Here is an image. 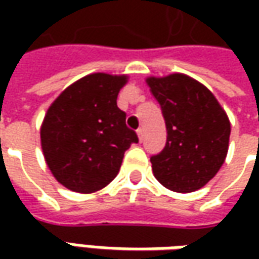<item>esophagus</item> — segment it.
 <instances>
[{
  "label": "esophagus",
  "instance_id": "esophagus-1",
  "mask_svg": "<svg viewBox=\"0 0 259 259\" xmlns=\"http://www.w3.org/2000/svg\"><path fill=\"white\" fill-rule=\"evenodd\" d=\"M137 135H138L140 141H143V140H144V130H143V128H138V130H137Z\"/></svg>",
  "mask_w": 259,
  "mask_h": 259
}]
</instances>
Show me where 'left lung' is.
Returning <instances> with one entry per match:
<instances>
[{
    "instance_id": "8db88e82",
    "label": "left lung",
    "mask_w": 259,
    "mask_h": 259,
    "mask_svg": "<svg viewBox=\"0 0 259 259\" xmlns=\"http://www.w3.org/2000/svg\"><path fill=\"white\" fill-rule=\"evenodd\" d=\"M151 94L161 106L167 143L153 155L155 179L164 187L190 193L203 187L224 164L231 124L213 94L182 73L148 77Z\"/></svg>"
}]
</instances>
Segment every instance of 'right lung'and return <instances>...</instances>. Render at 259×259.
<instances>
[{
    "instance_id": "add662e5",
    "label": "right lung",
    "mask_w": 259,
    "mask_h": 259,
    "mask_svg": "<svg viewBox=\"0 0 259 259\" xmlns=\"http://www.w3.org/2000/svg\"><path fill=\"white\" fill-rule=\"evenodd\" d=\"M126 76L92 73L66 88L47 109L40 130L46 163L72 192L94 193L111 183L124 153L138 143L116 105Z\"/></svg>"
}]
</instances>
